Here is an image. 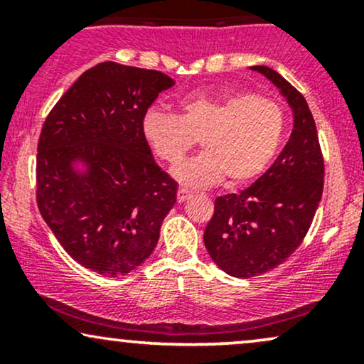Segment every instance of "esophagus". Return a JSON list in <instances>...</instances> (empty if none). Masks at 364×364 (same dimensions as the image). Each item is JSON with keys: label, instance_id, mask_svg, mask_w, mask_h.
<instances>
[{"label": "esophagus", "instance_id": "esophagus-1", "mask_svg": "<svg viewBox=\"0 0 364 364\" xmlns=\"http://www.w3.org/2000/svg\"><path fill=\"white\" fill-rule=\"evenodd\" d=\"M190 196H191V193L188 190H185V188H179V190H178V202L179 203L186 202V200L190 198Z\"/></svg>", "mask_w": 364, "mask_h": 364}]
</instances>
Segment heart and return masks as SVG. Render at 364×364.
<instances>
[{
    "label": "heart",
    "mask_w": 364,
    "mask_h": 364,
    "mask_svg": "<svg viewBox=\"0 0 364 364\" xmlns=\"http://www.w3.org/2000/svg\"><path fill=\"white\" fill-rule=\"evenodd\" d=\"M144 135L156 156L178 164L200 139L203 152L173 169L186 188H208L228 178L241 186L269 168L286 132V112L272 99L252 92L193 95L181 102V116L149 109Z\"/></svg>",
    "instance_id": "obj_1"
}]
</instances>
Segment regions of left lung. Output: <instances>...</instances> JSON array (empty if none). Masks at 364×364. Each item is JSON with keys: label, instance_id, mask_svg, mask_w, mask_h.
Segmentation results:
<instances>
[{"label": "left lung", "instance_id": "left-lung-1", "mask_svg": "<svg viewBox=\"0 0 364 364\" xmlns=\"http://www.w3.org/2000/svg\"><path fill=\"white\" fill-rule=\"evenodd\" d=\"M250 70L286 99L292 132L263 176L240 193L215 200L203 243L215 265L237 279L257 277L286 262L306 236L323 193V159L308 102L275 70L262 65Z\"/></svg>", "mask_w": 364, "mask_h": 364}]
</instances>
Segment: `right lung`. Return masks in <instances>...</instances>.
Instances as JSON below:
<instances>
[{
	"instance_id": "obj_1",
	"label": "right lung",
	"mask_w": 364,
	"mask_h": 364,
	"mask_svg": "<svg viewBox=\"0 0 364 364\" xmlns=\"http://www.w3.org/2000/svg\"><path fill=\"white\" fill-rule=\"evenodd\" d=\"M174 80L99 63L46 119L37 145V205L65 248L92 272L121 277L156 248L178 185L154 161L145 112Z\"/></svg>"
}]
</instances>
